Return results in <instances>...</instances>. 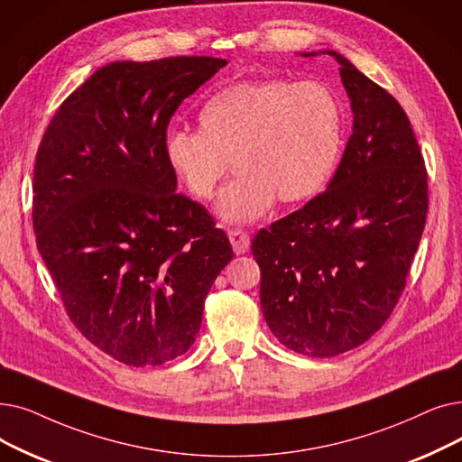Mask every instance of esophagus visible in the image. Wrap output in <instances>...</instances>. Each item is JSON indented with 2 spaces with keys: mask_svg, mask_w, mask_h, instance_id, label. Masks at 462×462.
<instances>
[{
  "mask_svg": "<svg viewBox=\"0 0 462 462\" xmlns=\"http://www.w3.org/2000/svg\"><path fill=\"white\" fill-rule=\"evenodd\" d=\"M228 237H230V244L234 247L236 254H244V253L249 251L251 237H249L247 232L239 230V228H232V230H228Z\"/></svg>",
  "mask_w": 462,
  "mask_h": 462,
  "instance_id": "esophagus-1",
  "label": "esophagus"
}]
</instances>
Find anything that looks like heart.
Instances as JSON below:
<instances>
[{"label": "heart", "mask_w": 462, "mask_h": 462, "mask_svg": "<svg viewBox=\"0 0 462 462\" xmlns=\"http://www.w3.org/2000/svg\"><path fill=\"white\" fill-rule=\"evenodd\" d=\"M202 128L166 134L171 170L196 198H213L234 166L218 211L234 223L263 217L275 198L294 204L325 189L342 147V106L320 81L236 83L199 111Z\"/></svg>", "instance_id": "obj_1"}]
</instances>
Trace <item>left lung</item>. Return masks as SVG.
Returning a JSON list of instances; mask_svg holds the SVG:
<instances>
[{
    "label": "left lung",
    "mask_w": 462,
    "mask_h": 462,
    "mask_svg": "<svg viewBox=\"0 0 462 462\" xmlns=\"http://www.w3.org/2000/svg\"><path fill=\"white\" fill-rule=\"evenodd\" d=\"M353 134L325 192L258 230L260 306L285 347L328 358L365 344L402 296L429 179L402 106L334 51ZM304 56H315L304 54Z\"/></svg>",
    "instance_id": "obj_1"
}]
</instances>
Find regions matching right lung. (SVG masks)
<instances>
[{"mask_svg":"<svg viewBox=\"0 0 462 462\" xmlns=\"http://www.w3.org/2000/svg\"><path fill=\"white\" fill-rule=\"evenodd\" d=\"M225 66L211 56L107 64L64 99L37 149V249L75 328L128 366L189 351L234 258L208 209L175 192L164 152L173 113Z\"/></svg>","mask_w":462,"mask_h":462,"instance_id":"right-lung-1","label":"right lung"}]
</instances>
